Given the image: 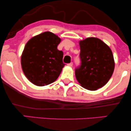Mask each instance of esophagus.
<instances>
[{
    "instance_id": "1",
    "label": "esophagus",
    "mask_w": 131,
    "mask_h": 131,
    "mask_svg": "<svg viewBox=\"0 0 131 131\" xmlns=\"http://www.w3.org/2000/svg\"><path fill=\"white\" fill-rule=\"evenodd\" d=\"M73 63L72 62H70V63H69V64H68V66H70V67H72L73 66Z\"/></svg>"
}]
</instances>
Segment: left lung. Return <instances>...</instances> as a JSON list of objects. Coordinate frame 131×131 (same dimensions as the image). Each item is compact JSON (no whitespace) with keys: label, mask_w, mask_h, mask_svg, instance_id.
Returning a JSON list of instances; mask_svg holds the SVG:
<instances>
[{"label":"left lung","mask_w":131,"mask_h":131,"mask_svg":"<svg viewBox=\"0 0 131 131\" xmlns=\"http://www.w3.org/2000/svg\"><path fill=\"white\" fill-rule=\"evenodd\" d=\"M80 65L75 69V76L80 85L95 91L106 84L114 69L113 55L104 42L95 37L79 42Z\"/></svg>","instance_id":"left-lung-1"}]
</instances>
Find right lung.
<instances>
[{
	"mask_svg": "<svg viewBox=\"0 0 131 131\" xmlns=\"http://www.w3.org/2000/svg\"><path fill=\"white\" fill-rule=\"evenodd\" d=\"M61 39L46 31L30 39L21 58V67L27 78L34 85L42 86L55 81L65 64L63 52L57 49Z\"/></svg>",
	"mask_w": 131,
	"mask_h": 131,
	"instance_id": "right-lung-1",
	"label": "right lung"
}]
</instances>
